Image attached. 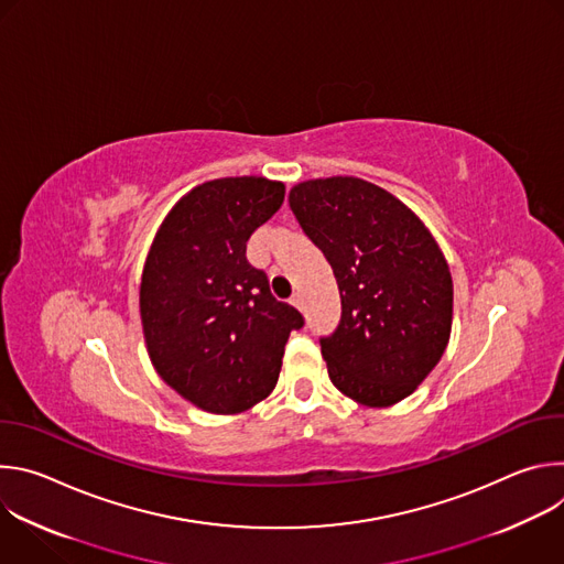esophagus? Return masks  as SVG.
<instances>
[{"mask_svg": "<svg viewBox=\"0 0 564 564\" xmlns=\"http://www.w3.org/2000/svg\"><path fill=\"white\" fill-rule=\"evenodd\" d=\"M290 303H292L294 307L303 310V294H301V292H294V294H292V299H290Z\"/></svg>", "mask_w": 564, "mask_h": 564, "instance_id": "1", "label": "esophagus"}]
</instances>
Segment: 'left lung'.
Instances as JSON below:
<instances>
[{
	"mask_svg": "<svg viewBox=\"0 0 564 564\" xmlns=\"http://www.w3.org/2000/svg\"><path fill=\"white\" fill-rule=\"evenodd\" d=\"M288 203L339 285L341 321L321 339L330 381L370 409L406 399L451 337L453 279L437 240L411 207L355 176L299 183Z\"/></svg>",
	"mask_w": 564,
	"mask_h": 564,
	"instance_id": "obj_1",
	"label": "left lung"
}]
</instances>
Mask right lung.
I'll use <instances>...</instances> for the list:
<instances>
[{
    "instance_id": "right-lung-1",
    "label": "right lung",
    "mask_w": 564,
    "mask_h": 564,
    "mask_svg": "<svg viewBox=\"0 0 564 564\" xmlns=\"http://www.w3.org/2000/svg\"><path fill=\"white\" fill-rule=\"evenodd\" d=\"M285 185L261 176L207 181L155 231L140 281V318L155 372L214 415L243 413L281 372L296 307L276 301L246 259L252 231L283 205Z\"/></svg>"
}]
</instances>
